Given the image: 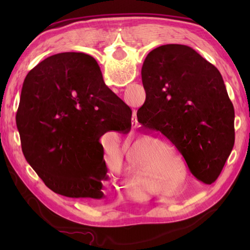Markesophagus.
I'll return each instance as SVG.
<instances>
[{"instance_id": "1", "label": "esophagus", "mask_w": 250, "mask_h": 250, "mask_svg": "<svg viewBox=\"0 0 250 250\" xmlns=\"http://www.w3.org/2000/svg\"><path fill=\"white\" fill-rule=\"evenodd\" d=\"M132 120H133V121H132V125H134V128H135V126L137 125V120H136V117H135V118L132 119Z\"/></svg>"}]
</instances>
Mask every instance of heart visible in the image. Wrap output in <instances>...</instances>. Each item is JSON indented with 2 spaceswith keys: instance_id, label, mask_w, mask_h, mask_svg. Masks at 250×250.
<instances>
[{
  "instance_id": "heart-1",
  "label": "heart",
  "mask_w": 250,
  "mask_h": 250,
  "mask_svg": "<svg viewBox=\"0 0 250 250\" xmlns=\"http://www.w3.org/2000/svg\"><path fill=\"white\" fill-rule=\"evenodd\" d=\"M144 147H145V141H142V142L137 143V144L134 146V149H136V150H143V149H144ZM130 163H131V166H132V168H133L134 171L137 172V173H141V174H145L146 175V174H148V172H149V168L144 167V166H142L140 162L135 161L134 159H133V157H130Z\"/></svg>"
}]
</instances>
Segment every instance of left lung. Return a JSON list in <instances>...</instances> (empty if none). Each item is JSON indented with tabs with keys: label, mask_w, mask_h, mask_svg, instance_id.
Returning <instances> with one entry per match:
<instances>
[{
	"label": "left lung",
	"mask_w": 250,
	"mask_h": 250,
	"mask_svg": "<svg viewBox=\"0 0 250 250\" xmlns=\"http://www.w3.org/2000/svg\"><path fill=\"white\" fill-rule=\"evenodd\" d=\"M142 82V130L160 132L196 179L213 184L235 140L234 108L219 71L191 47L167 44L147 55Z\"/></svg>",
	"instance_id": "obj_1"
}]
</instances>
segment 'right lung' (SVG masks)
Returning <instances> with one entry per match:
<instances>
[{
  "instance_id": "right-lung-1",
  "label": "right lung",
  "mask_w": 250,
  "mask_h": 250,
  "mask_svg": "<svg viewBox=\"0 0 250 250\" xmlns=\"http://www.w3.org/2000/svg\"><path fill=\"white\" fill-rule=\"evenodd\" d=\"M131 116L91 56L62 52L28 73L16 121L25 160L47 187L68 198L99 200L108 179L100 137L128 133Z\"/></svg>"
}]
</instances>
